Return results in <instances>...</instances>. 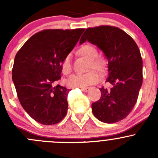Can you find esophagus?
Instances as JSON below:
<instances>
[{
    "mask_svg": "<svg viewBox=\"0 0 158 158\" xmlns=\"http://www.w3.org/2000/svg\"><path fill=\"white\" fill-rule=\"evenodd\" d=\"M81 89H82V92H87L89 90V88H88V87H85V88H81Z\"/></svg>",
    "mask_w": 158,
    "mask_h": 158,
    "instance_id": "esophagus-1",
    "label": "esophagus"
}]
</instances>
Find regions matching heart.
Returning <instances> with one entry per match:
<instances>
[{
    "mask_svg": "<svg viewBox=\"0 0 158 158\" xmlns=\"http://www.w3.org/2000/svg\"><path fill=\"white\" fill-rule=\"evenodd\" d=\"M78 54L89 60V69L97 70L98 73H103L107 68L106 60L102 57L97 56L98 51L95 47L90 44L82 46L78 49ZM61 70L64 74L68 75L72 72L71 57L69 55L65 56L61 63ZM99 81V76L95 71H91L85 74H74L69 76L66 81V85L71 88H85Z\"/></svg>",
    "mask_w": 158,
    "mask_h": 158,
    "instance_id": "heart-1",
    "label": "heart"
}]
</instances>
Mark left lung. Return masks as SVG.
Wrapping results in <instances>:
<instances>
[{"label": "left lung", "instance_id": "8db88e82", "mask_svg": "<svg viewBox=\"0 0 158 158\" xmlns=\"http://www.w3.org/2000/svg\"><path fill=\"white\" fill-rule=\"evenodd\" d=\"M85 41L101 49L108 60L106 82L111 89H100L101 98L92 104L94 116L104 123H115L133 109L142 85V59L138 45L128 33L118 27L88 28L79 44Z\"/></svg>", "mask_w": 158, "mask_h": 158}]
</instances>
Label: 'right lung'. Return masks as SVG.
<instances>
[{
    "label": "right lung",
    "instance_id": "right-lung-1",
    "mask_svg": "<svg viewBox=\"0 0 158 158\" xmlns=\"http://www.w3.org/2000/svg\"><path fill=\"white\" fill-rule=\"evenodd\" d=\"M85 29L45 30L31 36L16 54L12 79L19 101L36 122L46 125L63 120L69 89L52 84L61 79V63Z\"/></svg>",
    "mask_w": 158,
    "mask_h": 158
}]
</instances>
